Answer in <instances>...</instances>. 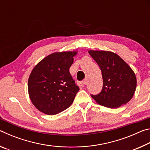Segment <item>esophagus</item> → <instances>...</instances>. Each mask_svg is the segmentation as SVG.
Returning a JSON list of instances; mask_svg holds the SVG:
<instances>
[{
  "label": "esophagus",
  "mask_w": 150,
  "mask_h": 150,
  "mask_svg": "<svg viewBox=\"0 0 150 150\" xmlns=\"http://www.w3.org/2000/svg\"><path fill=\"white\" fill-rule=\"evenodd\" d=\"M78 85L81 86V87H84L85 86L87 85V82H86V81H81V82H79L78 83Z\"/></svg>",
  "instance_id": "1"
}]
</instances>
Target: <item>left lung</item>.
<instances>
[{"mask_svg":"<svg viewBox=\"0 0 150 150\" xmlns=\"http://www.w3.org/2000/svg\"><path fill=\"white\" fill-rule=\"evenodd\" d=\"M102 72L103 86L98 95H91L99 105L116 108L131 100L136 88L135 73L117 54L107 51H88Z\"/></svg>","mask_w":150,"mask_h":150,"instance_id":"8db88e82","label":"left lung"}]
</instances>
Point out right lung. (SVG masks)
<instances>
[{
	"label": "right lung",
	"instance_id": "right-lung-1",
	"mask_svg": "<svg viewBox=\"0 0 150 150\" xmlns=\"http://www.w3.org/2000/svg\"><path fill=\"white\" fill-rule=\"evenodd\" d=\"M77 52L54 53L35 66L28 79V93L36 108L54 115L69 108L79 87L69 73Z\"/></svg>",
	"mask_w": 150,
	"mask_h": 150
}]
</instances>
